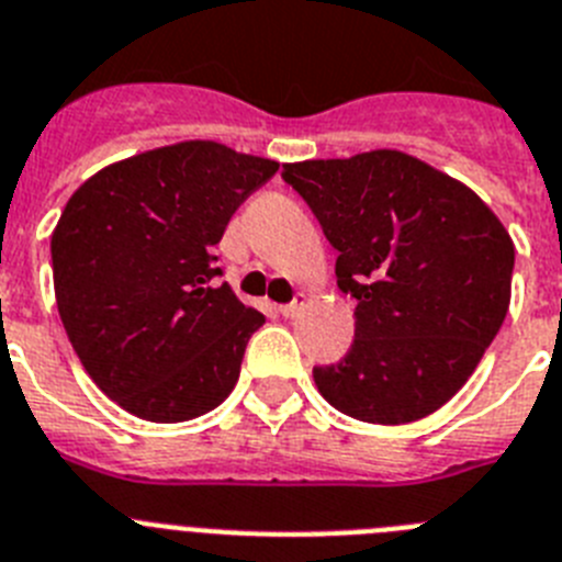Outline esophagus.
Returning a JSON list of instances; mask_svg holds the SVG:
<instances>
[{
    "label": "esophagus",
    "mask_w": 562,
    "mask_h": 562,
    "mask_svg": "<svg viewBox=\"0 0 562 562\" xmlns=\"http://www.w3.org/2000/svg\"><path fill=\"white\" fill-rule=\"evenodd\" d=\"M302 308H305V294H300V296H296L294 302H288V305H282V308H280V314L285 316V319H294V316L300 314Z\"/></svg>",
    "instance_id": "34e87169"
}]
</instances>
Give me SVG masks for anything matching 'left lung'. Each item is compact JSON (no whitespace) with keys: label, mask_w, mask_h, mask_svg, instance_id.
<instances>
[{"label":"left lung","mask_w":562,"mask_h":562,"mask_svg":"<svg viewBox=\"0 0 562 562\" xmlns=\"http://www.w3.org/2000/svg\"><path fill=\"white\" fill-rule=\"evenodd\" d=\"M356 300L348 356L314 368L322 398L368 424L436 413L467 384L509 311L515 243L461 180L398 149L282 166Z\"/></svg>","instance_id":"obj_1"}]
</instances>
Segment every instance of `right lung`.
Here are the masks:
<instances>
[{"label": "right lung", "mask_w": 562, "mask_h": 562, "mask_svg": "<svg viewBox=\"0 0 562 562\" xmlns=\"http://www.w3.org/2000/svg\"><path fill=\"white\" fill-rule=\"evenodd\" d=\"M277 160L180 140L104 166L50 237L67 339L104 396L144 422L198 418L228 398L266 316L214 285V246Z\"/></svg>", "instance_id": "add662e5"}]
</instances>
